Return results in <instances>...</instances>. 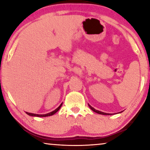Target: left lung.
<instances>
[{"label": "left lung", "instance_id": "obj_1", "mask_svg": "<svg viewBox=\"0 0 150 150\" xmlns=\"http://www.w3.org/2000/svg\"><path fill=\"white\" fill-rule=\"evenodd\" d=\"M88 106H89V107L91 108V109L93 110V112H97V113H98V114H100V115H111V114H110V113H106V112H101V111H100V110H96L95 108H93L92 107V106H91V105H89V104H88Z\"/></svg>", "mask_w": 150, "mask_h": 150}]
</instances>
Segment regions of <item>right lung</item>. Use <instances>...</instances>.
Instances as JSON below:
<instances>
[{
  "label": "right lung",
  "instance_id": "right-lung-1",
  "mask_svg": "<svg viewBox=\"0 0 150 150\" xmlns=\"http://www.w3.org/2000/svg\"><path fill=\"white\" fill-rule=\"evenodd\" d=\"M63 103H61L60 104V106H59L58 108H56L54 110H53V111L49 112V113H47V114H44V115H39V114H35V113H31V112H26V113L28 115L30 116H32V117H48V116H51V115H53L56 113V112L58 111V110L60 109V108L61 107V106H62Z\"/></svg>",
  "mask_w": 150,
  "mask_h": 150
}]
</instances>
